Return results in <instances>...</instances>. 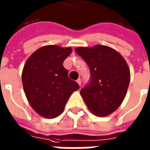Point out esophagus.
Segmentation results:
<instances>
[{
	"label": "esophagus",
	"instance_id": "obj_1",
	"mask_svg": "<svg viewBox=\"0 0 150 150\" xmlns=\"http://www.w3.org/2000/svg\"><path fill=\"white\" fill-rule=\"evenodd\" d=\"M77 83H79V86H81V79H77Z\"/></svg>",
	"mask_w": 150,
	"mask_h": 150
}]
</instances>
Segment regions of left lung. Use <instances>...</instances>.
Masks as SVG:
<instances>
[{
	"instance_id": "left-lung-1",
	"label": "left lung",
	"mask_w": 150,
	"mask_h": 150,
	"mask_svg": "<svg viewBox=\"0 0 150 150\" xmlns=\"http://www.w3.org/2000/svg\"><path fill=\"white\" fill-rule=\"evenodd\" d=\"M75 50L88 64L91 74L90 83L80 90V95L93 114L108 116L120 107L127 92L131 73L126 60L108 46Z\"/></svg>"
}]
</instances>
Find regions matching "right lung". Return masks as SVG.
I'll return each mask as SVG.
<instances>
[{
    "label": "right lung",
    "instance_id": "1",
    "mask_svg": "<svg viewBox=\"0 0 150 150\" xmlns=\"http://www.w3.org/2000/svg\"><path fill=\"white\" fill-rule=\"evenodd\" d=\"M72 48L57 45L42 47L28 58L22 71L25 96L41 117L52 119L64 111L72 93L79 86L68 77L63 62Z\"/></svg>",
    "mask_w": 150,
    "mask_h": 150
}]
</instances>
